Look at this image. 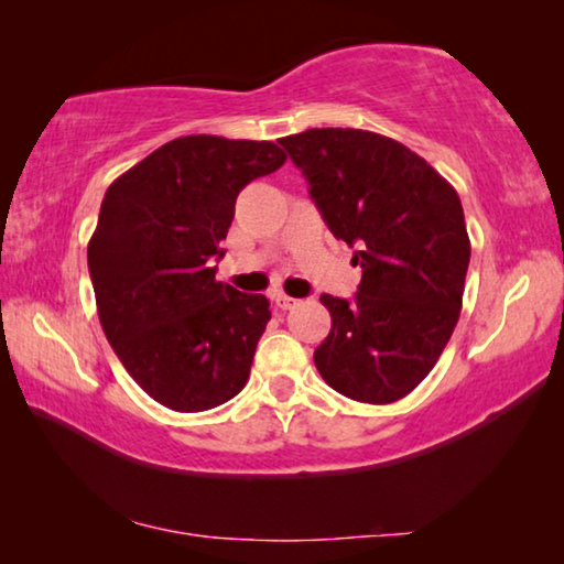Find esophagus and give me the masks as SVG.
Returning a JSON list of instances; mask_svg holds the SVG:
<instances>
[{
  "label": "esophagus",
  "mask_w": 564,
  "mask_h": 564,
  "mask_svg": "<svg viewBox=\"0 0 564 564\" xmlns=\"http://www.w3.org/2000/svg\"><path fill=\"white\" fill-rule=\"evenodd\" d=\"M273 303H275V308H281V311H291V308H295V305H299V301L291 299V295H285V293H275Z\"/></svg>",
  "instance_id": "1"
}]
</instances>
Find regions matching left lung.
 Here are the masks:
<instances>
[{"label": "left lung", "instance_id": "obj_1", "mask_svg": "<svg viewBox=\"0 0 564 564\" xmlns=\"http://www.w3.org/2000/svg\"><path fill=\"white\" fill-rule=\"evenodd\" d=\"M281 147L330 234L362 269L352 301L323 293L330 333L313 352L340 395L386 405L431 373L460 318L470 238L457 191L395 139L308 129Z\"/></svg>", "mask_w": 564, "mask_h": 564}]
</instances>
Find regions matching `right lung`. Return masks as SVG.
<instances>
[{
    "label": "right lung",
    "mask_w": 564,
    "mask_h": 564,
    "mask_svg": "<svg viewBox=\"0 0 564 564\" xmlns=\"http://www.w3.org/2000/svg\"><path fill=\"white\" fill-rule=\"evenodd\" d=\"M285 161L273 141L181 137L107 188L87 259L101 328L127 373L178 413L241 393L269 299L216 281L236 196Z\"/></svg>",
    "instance_id": "right-lung-1"
}]
</instances>
